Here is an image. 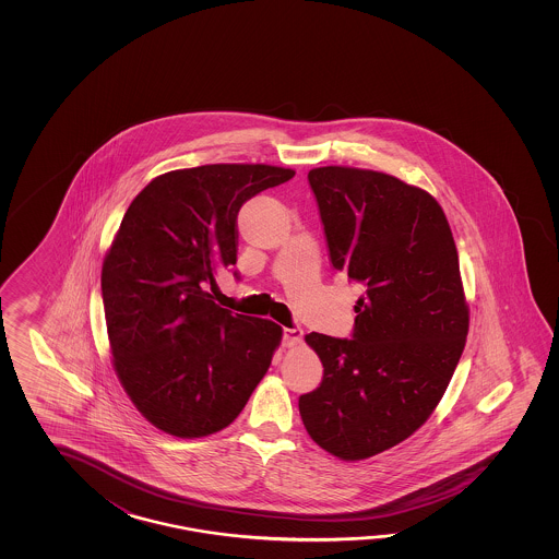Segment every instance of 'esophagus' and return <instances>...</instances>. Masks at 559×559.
Here are the masks:
<instances>
[{
	"label": "esophagus",
	"mask_w": 559,
	"mask_h": 559,
	"mask_svg": "<svg viewBox=\"0 0 559 559\" xmlns=\"http://www.w3.org/2000/svg\"><path fill=\"white\" fill-rule=\"evenodd\" d=\"M304 332L299 328H285L284 330V345L285 347H296L301 344Z\"/></svg>",
	"instance_id": "34e87169"
}]
</instances>
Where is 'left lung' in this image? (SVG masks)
I'll return each mask as SVG.
<instances>
[{
	"label": "left lung",
	"instance_id": "left-lung-1",
	"mask_svg": "<svg viewBox=\"0 0 559 559\" xmlns=\"http://www.w3.org/2000/svg\"><path fill=\"white\" fill-rule=\"evenodd\" d=\"M337 272L366 287L354 340L306 335L323 380L299 397L309 438L344 462L390 450L421 428L462 357L469 306L452 229L438 200L361 167H313Z\"/></svg>",
	"mask_w": 559,
	"mask_h": 559
}]
</instances>
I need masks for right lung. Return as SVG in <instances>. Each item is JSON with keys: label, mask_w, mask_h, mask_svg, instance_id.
Masks as SVG:
<instances>
[{"label": "right lung", "mask_w": 559, "mask_h": 559, "mask_svg": "<svg viewBox=\"0 0 559 559\" xmlns=\"http://www.w3.org/2000/svg\"><path fill=\"white\" fill-rule=\"evenodd\" d=\"M296 176L289 167L210 164L143 188L102 265L111 366L154 428L193 440L227 428L272 366L284 330L231 313L210 292L238 262V212Z\"/></svg>", "instance_id": "right-lung-1"}]
</instances>
